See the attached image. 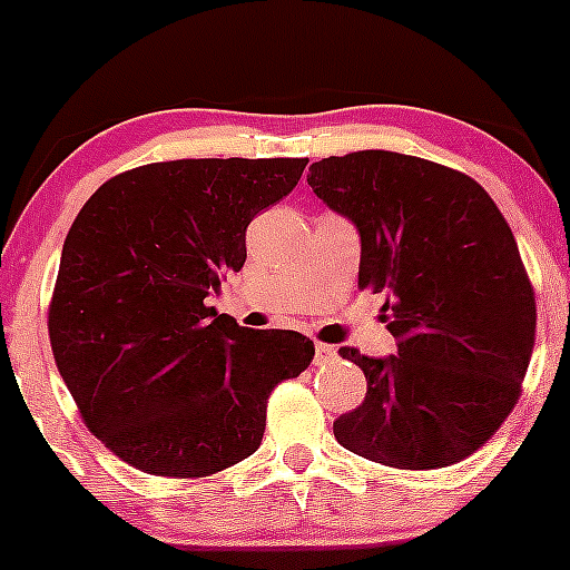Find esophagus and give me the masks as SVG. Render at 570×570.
<instances>
[{
  "label": "esophagus",
  "instance_id": "obj_1",
  "mask_svg": "<svg viewBox=\"0 0 570 570\" xmlns=\"http://www.w3.org/2000/svg\"><path fill=\"white\" fill-rule=\"evenodd\" d=\"M336 358H340V353H336L334 345H326V342H317V345H315V364L317 366L334 364Z\"/></svg>",
  "mask_w": 570,
  "mask_h": 570
}]
</instances>
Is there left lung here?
I'll return each mask as SVG.
<instances>
[{
  "mask_svg": "<svg viewBox=\"0 0 570 570\" xmlns=\"http://www.w3.org/2000/svg\"><path fill=\"white\" fill-rule=\"evenodd\" d=\"M307 185L356 225L358 287L385 293L396 336L394 356L340 351L366 396L334 438L400 470L475 454L517 405L535 342V293L505 217L470 176L396 151L326 157Z\"/></svg>",
  "mask_w": 570,
  "mask_h": 570,
  "instance_id": "1",
  "label": "left lung"
}]
</instances>
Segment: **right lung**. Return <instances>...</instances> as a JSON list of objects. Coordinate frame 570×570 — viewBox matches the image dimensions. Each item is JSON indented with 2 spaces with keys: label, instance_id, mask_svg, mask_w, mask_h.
Masks as SVG:
<instances>
[{
  "label": "right lung",
  "instance_id": "right-lung-1",
  "mask_svg": "<svg viewBox=\"0 0 570 570\" xmlns=\"http://www.w3.org/2000/svg\"><path fill=\"white\" fill-rule=\"evenodd\" d=\"M307 160H170L114 176L65 238L48 309L59 375L121 462L204 479L255 454L274 385L315 345L238 326L206 298L247 261V225Z\"/></svg>",
  "mask_w": 570,
  "mask_h": 570
}]
</instances>
